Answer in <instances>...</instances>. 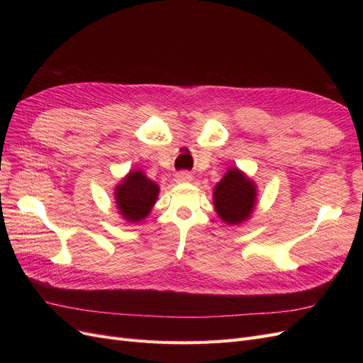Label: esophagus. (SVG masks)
Returning a JSON list of instances; mask_svg holds the SVG:
<instances>
[{"label": "esophagus", "instance_id": "1", "mask_svg": "<svg viewBox=\"0 0 363 363\" xmlns=\"http://www.w3.org/2000/svg\"><path fill=\"white\" fill-rule=\"evenodd\" d=\"M192 180V174L188 171H180L175 174V182L177 183H188Z\"/></svg>", "mask_w": 363, "mask_h": 363}]
</instances>
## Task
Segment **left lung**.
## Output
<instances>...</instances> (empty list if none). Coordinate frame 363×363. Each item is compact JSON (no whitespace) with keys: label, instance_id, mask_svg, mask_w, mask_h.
I'll return each instance as SVG.
<instances>
[{"label":"left lung","instance_id":"8db88e82","mask_svg":"<svg viewBox=\"0 0 363 363\" xmlns=\"http://www.w3.org/2000/svg\"><path fill=\"white\" fill-rule=\"evenodd\" d=\"M256 183L238 168H230L213 189V206L224 223L238 225L247 221L256 206Z\"/></svg>","mask_w":363,"mask_h":363}]
</instances>
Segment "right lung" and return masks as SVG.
<instances>
[{"instance_id": "right-lung-1", "label": "right lung", "mask_w": 363, "mask_h": 363, "mask_svg": "<svg viewBox=\"0 0 363 363\" xmlns=\"http://www.w3.org/2000/svg\"><path fill=\"white\" fill-rule=\"evenodd\" d=\"M159 184L142 171H131L115 189L116 206L125 221L139 223L147 218L159 196Z\"/></svg>"}]
</instances>
